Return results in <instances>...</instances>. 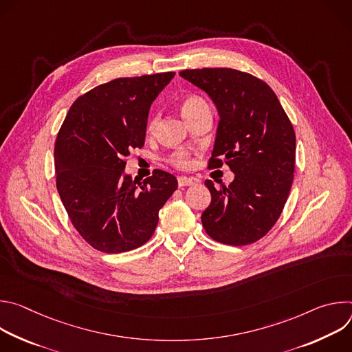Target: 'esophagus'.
Here are the masks:
<instances>
[{"label":"esophagus","mask_w":352,"mask_h":352,"mask_svg":"<svg viewBox=\"0 0 352 352\" xmlns=\"http://www.w3.org/2000/svg\"><path fill=\"white\" fill-rule=\"evenodd\" d=\"M197 182V179L195 178H189V177H178V186L179 188H184V186H190V185H195Z\"/></svg>","instance_id":"1"}]
</instances>
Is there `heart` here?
<instances>
[{
    "label": "heart",
    "mask_w": 352,
    "mask_h": 352,
    "mask_svg": "<svg viewBox=\"0 0 352 352\" xmlns=\"http://www.w3.org/2000/svg\"><path fill=\"white\" fill-rule=\"evenodd\" d=\"M206 107H208V104L205 100L196 94H189V96L184 97L181 102V113L186 118V121H189L195 114H197L200 110H204ZM157 120H159V117L156 114L148 120V124H147L148 131H152L156 126ZM170 162L177 167H185L189 163V155L185 152V150H178V152H175L170 156Z\"/></svg>",
    "instance_id": "b5f03b06"
}]
</instances>
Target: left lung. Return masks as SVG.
Listing matches in <instances>:
<instances>
[{"label":"left lung","instance_id":"left-lung-1","mask_svg":"<svg viewBox=\"0 0 352 352\" xmlns=\"http://www.w3.org/2000/svg\"><path fill=\"white\" fill-rule=\"evenodd\" d=\"M179 75L205 90L220 116L209 168L226 163L235 174L228 186L205 182L212 202L202 224L221 243L256 242L276 224L289 195L292 124L272 87L254 75L231 68L185 69Z\"/></svg>","mask_w":352,"mask_h":352}]
</instances>
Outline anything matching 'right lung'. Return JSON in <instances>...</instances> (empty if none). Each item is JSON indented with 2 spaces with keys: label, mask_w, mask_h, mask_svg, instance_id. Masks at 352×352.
<instances>
[{
  "label": "right lung",
  "mask_w": 352,
  "mask_h": 352,
  "mask_svg": "<svg viewBox=\"0 0 352 352\" xmlns=\"http://www.w3.org/2000/svg\"><path fill=\"white\" fill-rule=\"evenodd\" d=\"M175 72L118 78L71 106L57 135V189L80 236L104 254L136 249L152 238L159 210L178 186L163 170L139 182L125 157L144 144L148 110Z\"/></svg>",
  "instance_id": "right-lung-1"
}]
</instances>
